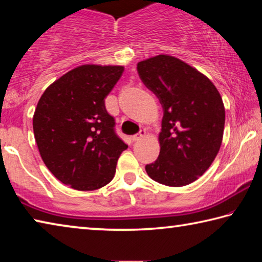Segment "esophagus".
<instances>
[{"instance_id":"1","label":"esophagus","mask_w":262,"mask_h":262,"mask_svg":"<svg viewBox=\"0 0 262 262\" xmlns=\"http://www.w3.org/2000/svg\"><path fill=\"white\" fill-rule=\"evenodd\" d=\"M145 135H147V132H145V129H141L139 133H137V134L133 135L132 139H133V141H139L142 139V137H144Z\"/></svg>"}]
</instances>
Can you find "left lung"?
Segmentation results:
<instances>
[{
	"instance_id": "left-lung-1",
	"label": "left lung",
	"mask_w": 262,
	"mask_h": 262,
	"mask_svg": "<svg viewBox=\"0 0 262 262\" xmlns=\"http://www.w3.org/2000/svg\"><path fill=\"white\" fill-rule=\"evenodd\" d=\"M137 73L164 111L161 151L145 171L165 186L192 184L209 168L223 140L225 108L220 92L206 75L167 54L139 62Z\"/></svg>"
}]
</instances>
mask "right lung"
<instances>
[{
  "mask_svg": "<svg viewBox=\"0 0 262 262\" xmlns=\"http://www.w3.org/2000/svg\"><path fill=\"white\" fill-rule=\"evenodd\" d=\"M123 66L83 64L48 86L33 114L43 163L56 179L77 190H95L113 179L128 145L114 132L105 98Z\"/></svg>",
  "mask_w": 262,
  "mask_h": 262,
  "instance_id": "right-lung-1",
  "label": "right lung"
}]
</instances>
